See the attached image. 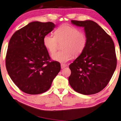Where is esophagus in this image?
I'll list each match as a JSON object with an SVG mask.
<instances>
[{
  "label": "esophagus",
  "instance_id": "34e87169",
  "mask_svg": "<svg viewBox=\"0 0 121 121\" xmlns=\"http://www.w3.org/2000/svg\"><path fill=\"white\" fill-rule=\"evenodd\" d=\"M66 67H67V65H65V64H61V69H63L65 68Z\"/></svg>",
  "mask_w": 121,
  "mask_h": 121
}]
</instances>
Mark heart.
<instances>
[{
	"label": "heart",
	"mask_w": 121,
	"mask_h": 121,
	"mask_svg": "<svg viewBox=\"0 0 121 121\" xmlns=\"http://www.w3.org/2000/svg\"><path fill=\"white\" fill-rule=\"evenodd\" d=\"M43 44L51 54L57 50L59 43H63L62 51L52 56L54 61L65 63L73 57L80 55L86 46L87 39L83 32L78 28L70 25H62L55 31V35H47L43 40Z\"/></svg>",
	"instance_id": "obj_1"
}]
</instances>
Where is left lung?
<instances>
[{
  "label": "left lung",
  "mask_w": 121,
  "mask_h": 121,
  "mask_svg": "<svg viewBox=\"0 0 121 121\" xmlns=\"http://www.w3.org/2000/svg\"><path fill=\"white\" fill-rule=\"evenodd\" d=\"M84 28L87 43L83 52L69 65V82L75 91L84 95L100 92L107 86L117 67L114 43L111 37L92 20H71Z\"/></svg>",
  "instance_id": "left-lung-1"
}]
</instances>
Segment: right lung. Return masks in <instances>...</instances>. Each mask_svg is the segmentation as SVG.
Here are the masks:
<instances>
[{
    "label": "right lung",
    "mask_w": 121,
    "mask_h": 121,
    "mask_svg": "<svg viewBox=\"0 0 121 121\" xmlns=\"http://www.w3.org/2000/svg\"><path fill=\"white\" fill-rule=\"evenodd\" d=\"M55 27L51 22L34 21L16 31L10 39L6 69L12 81L25 93L38 94L48 91L60 72V63L50 62L43 42Z\"/></svg>",
    "instance_id": "add662e5"
}]
</instances>
